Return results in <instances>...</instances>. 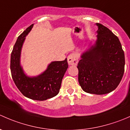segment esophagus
<instances>
[{
	"label": "esophagus",
	"mask_w": 130,
	"mask_h": 130,
	"mask_svg": "<svg viewBox=\"0 0 130 130\" xmlns=\"http://www.w3.org/2000/svg\"><path fill=\"white\" fill-rule=\"evenodd\" d=\"M68 62L69 65H77L78 62V57L75 54H71L68 57Z\"/></svg>",
	"instance_id": "esophagus-1"
}]
</instances>
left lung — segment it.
<instances>
[{
	"instance_id": "obj_1",
	"label": "left lung",
	"mask_w": 130,
	"mask_h": 130,
	"mask_svg": "<svg viewBox=\"0 0 130 130\" xmlns=\"http://www.w3.org/2000/svg\"><path fill=\"white\" fill-rule=\"evenodd\" d=\"M96 44L83 53L77 64L78 81L84 91L105 94L115 90L125 71V54L120 40L101 24Z\"/></svg>"
}]
</instances>
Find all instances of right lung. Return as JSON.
<instances>
[{"mask_svg": "<svg viewBox=\"0 0 130 130\" xmlns=\"http://www.w3.org/2000/svg\"><path fill=\"white\" fill-rule=\"evenodd\" d=\"M33 24L28 27L17 38L10 57L12 77L19 90L25 97L37 101H44L59 93L62 78L68 68L67 59L52 62L42 74L36 77L25 76L20 65L21 49Z\"/></svg>", "mask_w": 130, "mask_h": 130, "instance_id": "right-lung-1", "label": "right lung"}]
</instances>
